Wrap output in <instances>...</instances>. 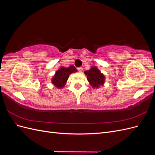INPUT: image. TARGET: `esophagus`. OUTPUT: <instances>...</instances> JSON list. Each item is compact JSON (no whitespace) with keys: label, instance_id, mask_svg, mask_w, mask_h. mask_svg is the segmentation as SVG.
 <instances>
[{"label":"esophagus","instance_id":"1","mask_svg":"<svg viewBox=\"0 0 155 155\" xmlns=\"http://www.w3.org/2000/svg\"><path fill=\"white\" fill-rule=\"evenodd\" d=\"M78 71H79V72H83V68H82V67H79V68H78Z\"/></svg>","mask_w":155,"mask_h":155}]
</instances>
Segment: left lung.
Segmentation results:
<instances>
[{
    "mask_svg": "<svg viewBox=\"0 0 155 155\" xmlns=\"http://www.w3.org/2000/svg\"><path fill=\"white\" fill-rule=\"evenodd\" d=\"M85 74L87 75V80L94 88H99L105 83L104 75L96 67L92 66L90 70L85 71Z\"/></svg>",
    "mask_w": 155,
    "mask_h": 155,
    "instance_id": "8db88e82",
    "label": "left lung"
}]
</instances>
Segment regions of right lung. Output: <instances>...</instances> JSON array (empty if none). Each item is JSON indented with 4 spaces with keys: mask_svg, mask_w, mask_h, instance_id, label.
Instances as JSON below:
<instances>
[{
    "mask_svg": "<svg viewBox=\"0 0 155 155\" xmlns=\"http://www.w3.org/2000/svg\"><path fill=\"white\" fill-rule=\"evenodd\" d=\"M76 72H77V70L73 65L67 68L61 67L56 71L54 77L51 79V83L57 88H62L66 85L69 75Z\"/></svg>",
    "mask_w": 155,
    "mask_h": 155,
    "instance_id": "add662e5",
    "label": "right lung"
}]
</instances>
